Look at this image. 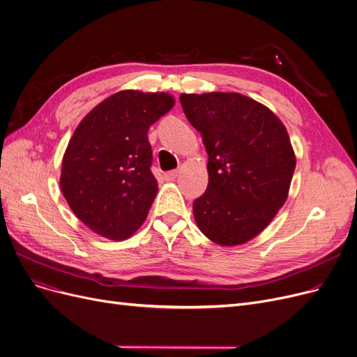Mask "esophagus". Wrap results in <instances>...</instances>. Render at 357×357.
I'll return each mask as SVG.
<instances>
[{
  "label": "esophagus",
  "mask_w": 357,
  "mask_h": 357,
  "mask_svg": "<svg viewBox=\"0 0 357 357\" xmlns=\"http://www.w3.org/2000/svg\"><path fill=\"white\" fill-rule=\"evenodd\" d=\"M178 176V171H169L165 174V179L166 181H175Z\"/></svg>",
  "instance_id": "34e87169"
}]
</instances>
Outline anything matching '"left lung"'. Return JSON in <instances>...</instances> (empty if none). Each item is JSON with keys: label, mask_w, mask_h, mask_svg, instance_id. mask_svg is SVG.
<instances>
[{"label": "left lung", "mask_w": 357, "mask_h": 357, "mask_svg": "<svg viewBox=\"0 0 357 357\" xmlns=\"http://www.w3.org/2000/svg\"><path fill=\"white\" fill-rule=\"evenodd\" d=\"M179 100L208 153L207 191L192 205L197 226L217 245H243L288 198L295 171L288 131L268 107L237 92Z\"/></svg>", "instance_id": "1"}]
</instances>
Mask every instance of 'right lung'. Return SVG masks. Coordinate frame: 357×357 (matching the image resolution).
Instances as JSON below:
<instances>
[{"mask_svg":"<svg viewBox=\"0 0 357 357\" xmlns=\"http://www.w3.org/2000/svg\"><path fill=\"white\" fill-rule=\"evenodd\" d=\"M174 104L166 92L120 91L91 109L73 131L61 190L92 231L124 240L144 222L158 194L147 131Z\"/></svg>","mask_w":357,"mask_h":357,"instance_id":"right-lung-1","label":"right lung"}]
</instances>
